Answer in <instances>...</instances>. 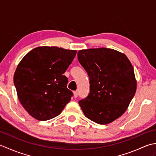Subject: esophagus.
Segmentation results:
<instances>
[{
    "mask_svg": "<svg viewBox=\"0 0 156 156\" xmlns=\"http://www.w3.org/2000/svg\"><path fill=\"white\" fill-rule=\"evenodd\" d=\"M78 92H77V91H75V92H74V97L75 98L78 97Z\"/></svg>",
    "mask_w": 156,
    "mask_h": 156,
    "instance_id": "obj_1",
    "label": "esophagus"
}]
</instances>
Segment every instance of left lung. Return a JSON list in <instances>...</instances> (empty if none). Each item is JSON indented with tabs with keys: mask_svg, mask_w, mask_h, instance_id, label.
<instances>
[{
	"mask_svg": "<svg viewBox=\"0 0 156 156\" xmlns=\"http://www.w3.org/2000/svg\"><path fill=\"white\" fill-rule=\"evenodd\" d=\"M78 61L90 78V93L79 101L86 117L101 125L119 118L137 89L133 66L123 53L110 48L81 49Z\"/></svg>",
	"mask_w": 156,
	"mask_h": 156,
	"instance_id": "left-lung-1",
	"label": "left lung"
}]
</instances>
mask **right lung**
<instances>
[{"mask_svg":"<svg viewBox=\"0 0 156 156\" xmlns=\"http://www.w3.org/2000/svg\"><path fill=\"white\" fill-rule=\"evenodd\" d=\"M76 50L41 46L33 49L19 63L14 84L21 104L29 115L47 121L59 115L71 101L64 73Z\"/></svg>","mask_w":156,"mask_h":156,"instance_id":"add662e5","label":"right lung"}]
</instances>
